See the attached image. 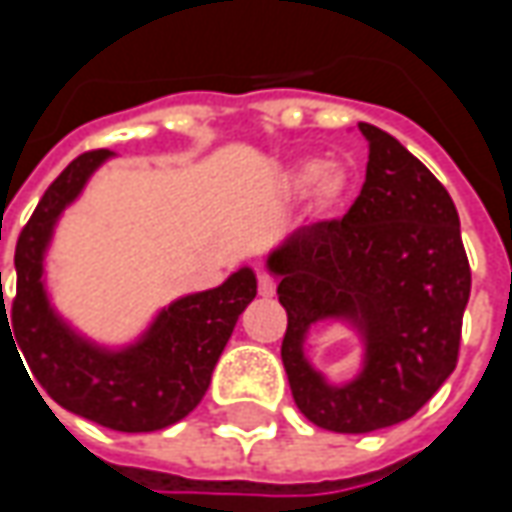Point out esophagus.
Segmentation results:
<instances>
[{
    "mask_svg": "<svg viewBox=\"0 0 512 512\" xmlns=\"http://www.w3.org/2000/svg\"><path fill=\"white\" fill-rule=\"evenodd\" d=\"M259 293L262 296H273L276 293V279L270 273H259Z\"/></svg>",
    "mask_w": 512,
    "mask_h": 512,
    "instance_id": "obj_1",
    "label": "esophagus"
}]
</instances>
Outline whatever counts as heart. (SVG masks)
I'll return each instance as SVG.
<instances>
[{
  "mask_svg": "<svg viewBox=\"0 0 512 512\" xmlns=\"http://www.w3.org/2000/svg\"><path fill=\"white\" fill-rule=\"evenodd\" d=\"M299 182L305 187H322V193H325V199H339L344 190V176L342 173H330L327 168V162L322 159H313V162H307L305 168L299 170Z\"/></svg>",
  "mask_w": 512,
  "mask_h": 512,
  "instance_id": "b5f03b06",
  "label": "heart"
}]
</instances>
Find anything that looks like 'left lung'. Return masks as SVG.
<instances>
[{"label": "left lung", "instance_id": "8db88e82", "mask_svg": "<svg viewBox=\"0 0 512 512\" xmlns=\"http://www.w3.org/2000/svg\"><path fill=\"white\" fill-rule=\"evenodd\" d=\"M367 139L362 193L342 219L293 230L267 256L287 310L282 362L296 407L333 433H370L410 419L456 370L470 265L444 185L390 133ZM344 321L365 362L344 385L304 356L306 330Z\"/></svg>", "mask_w": 512, "mask_h": 512}]
</instances>
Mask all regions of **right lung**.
<instances>
[{
	"label": "right lung",
	"mask_w": 512,
	"mask_h": 512,
	"mask_svg": "<svg viewBox=\"0 0 512 512\" xmlns=\"http://www.w3.org/2000/svg\"><path fill=\"white\" fill-rule=\"evenodd\" d=\"M110 156V150L82 153L45 190L19 233L16 299L10 313L2 299L0 322L11 319L10 342L17 339L13 347L19 344L33 379L59 407L110 430L150 433L185 419L202 402L236 319L256 299V273L239 267L225 285L170 302L125 347H102L76 333L50 305L45 253L65 207Z\"/></svg>",
	"instance_id": "right-lung-1"
}]
</instances>
